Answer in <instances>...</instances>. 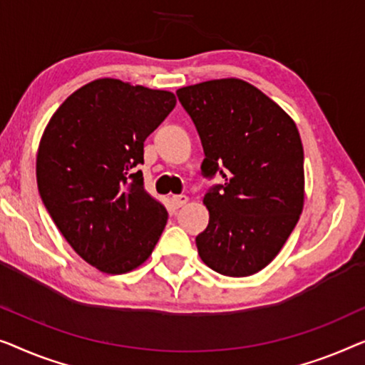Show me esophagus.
<instances>
[{"label": "esophagus", "instance_id": "esophagus-1", "mask_svg": "<svg viewBox=\"0 0 365 365\" xmlns=\"http://www.w3.org/2000/svg\"><path fill=\"white\" fill-rule=\"evenodd\" d=\"M170 200H172L173 207L180 208V207H183L185 203L188 202V197H187V195H173V197H172Z\"/></svg>", "mask_w": 365, "mask_h": 365}]
</instances>
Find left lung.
<instances>
[{
    "label": "left lung",
    "mask_w": 365,
    "mask_h": 365,
    "mask_svg": "<svg viewBox=\"0 0 365 365\" xmlns=\"http://www.w3.org/2000/svg\"><path fill=\"white\" fill-rule=\"evenodd\" d=\"M177 97L202 140V175L223 178L205 193L210 222L195 238L200 258L232 278L258 273L302 212L304 152L296 124L240 79L182 87Z\"/></svg>",
    "instance_id": "1"
}]
</instances>
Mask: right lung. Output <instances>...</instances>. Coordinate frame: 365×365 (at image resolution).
Returning a JSON list of instances; mask_svg holds the SVG:
<instances>
[{"label":"right lung","instance_id":"1","mask_svg":"<svg viewBox=\"0 0 365 365\" xmlns=\"http://www.w3.org/2000/svg\"><path fill=\"white\" fill-rule=\"evenodd\" d=\"M172 92L97 79L51 117L36 158L46 210L82 259L102 273L142 264L167 225L143 187V142L175 107Z\"/></svg>","mask_w":365,"mask_h":365}]
</instances>
